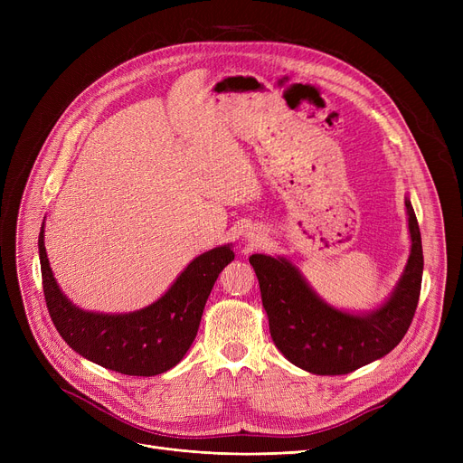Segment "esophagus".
<instances>
[{"label": "esophagus", "mask_w": 463, "mask_h": 463, "mask_svg": "<svg viewBox=\"0 0 463 463\" xmlns=\"http://www.w3.org/2000/svg\"><path fill=\"white\" fill-rule=\"evenodd\" d=\"M246 240H248L250 246H259V244H262L264 232H262L260 229H257V227H251V229L246 232Z\"/></svg>", "instance_id": "obj_1"}]
</instances>
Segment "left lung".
I'll list each match as a JSON object with an SVG mask.
<instances>
[{
	"label": "left lung",
	"instance_id": "left-lung-1",
	"mask_svg": "<svg viewBox=\"0 0 463 463\" xmlns=\"http://www.w3.org/2000/svg\"><path fill=\"white\" fill-rule=\"evenodd\" d=\"M405 208L411 253L391 297L372 311L351 313L330 306L285 257H250L270 335L290 364L315 375H345L402 342L415 317L424 270L420 229L409 197Z\"/></svg>",
	"mask_w": 463,
	"mask_h": 463
}]
</instances>
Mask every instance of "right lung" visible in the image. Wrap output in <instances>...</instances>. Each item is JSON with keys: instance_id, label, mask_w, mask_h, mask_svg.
Segmentation results:
<instances>
[{"instance_id": "add662e5", "label": "right lung", "mask_w": 463, "mask_h": 463, "mask_svg": "<svg viewBox=\"0 0 463 463\" xmlns=\"http://www.w3.org/2000/svg\"><path fill=\"white\" fill-rule=\"evenodd\" d=\"M39 259L46 307L65 344L107 370L152 377L175 368L191 347L212 287L234 253L227 244L194 257L161 298L129 313L86 311L61 293L44 250V223Z\"/></svg>"}]
</instances>
